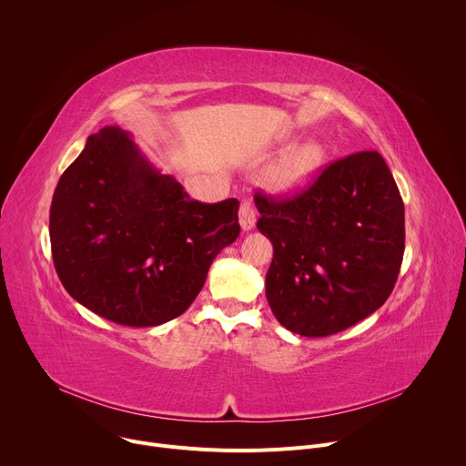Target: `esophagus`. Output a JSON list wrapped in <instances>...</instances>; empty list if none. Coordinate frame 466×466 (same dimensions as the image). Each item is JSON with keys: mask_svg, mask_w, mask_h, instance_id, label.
Wrapping results in <instances>:
<instances>
[{"mask_svg": "<svg viewBox=\"0 0 466 466\" xmlns=\"http://www.w3.org/2000/svg\"><path fill=\"white\" fill-rule=\"evenodd\" d=\"M256 223V210L250 201H243L239 207V225L245 232H248Z\"/></svg>", "mask_w": 466, "mask_h": 466, "instance_id": "34e87169", "label": "esophagus"}]
</instances>
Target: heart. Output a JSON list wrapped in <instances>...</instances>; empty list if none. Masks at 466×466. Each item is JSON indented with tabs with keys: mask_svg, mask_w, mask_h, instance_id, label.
<instances>
[{
	"mask_svg": "<svg viewBox=\"0 0 466 466\" xmlns=\"http://www.w3.org/2000/svg\"><path fill=\"white\" fill-rule=\"evenodd\" d=\"M324 149L317 142H306L286 151L265 171L263 184L269 191L288 195L302 189L324 164Z\"/></svg>",
	"mask_w": 466,
	"mask_h": 466,
	"instance_id": "1",
	"label": "heart"
}]
</instances>
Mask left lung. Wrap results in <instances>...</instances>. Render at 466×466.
<instances>
[{"label": "left lung", "instance_id": "8db88e82", "mask_svg": "<svg viewBox=\"0 0 466 466\" xmlns=\"http://www.w3.org/2000/svg\"><path fill=\"white\" fill-rule=\"evenodd\" d=\"M258 230L273 243L265 295L304 338L338 334L390 295L404 258V203L376 151L331 162L291 198L256 193Z\"/></svg>", "mask_w": 466, "mask_h": 466}]
</instances>
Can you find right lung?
Masks as SVG:
<instances>
[{
	"label": "right lung",
	"instance_id": "add662e5",
	"mask_svg": "<svg viewBox=\"0 0 466 466\" xmlns=\"http://www.w3.org/2000/svg\"><path fill=\"white\" fill-rule=\"evenodd\" d=\"M238 198L205 205L160 173L117 125L88 137L55 187L56 275L79 304L123 326L184 313L214 258L239 236Z\"/></svg>",
	"mask_w": 466,
	"mask_h": 466
}]
</instances>
